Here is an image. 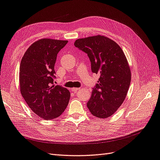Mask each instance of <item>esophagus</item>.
<instances>
[{
	"label": "esophagus",
	"mask_w": 160,
	"mask_h": 160,
	"mask_svg": "<svg viewBox=\"0 0 160 160\" xmlns=\"http://www.w3.org/2000/svg\"><path fill=\"white\" fill-rule=\"evenodd\" d=\"M80 89H81L80 88H72V91H79Z\"/></svg>",
	"instance_id": "esophagus-1"
}]
</instances>
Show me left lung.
<instances>
[{
  "label": "left lung",
  "mask_w": 160,
  "mask_h": 160,
  "mask_svg": "<svg viewBox=\"0 0 160 160\" xmlns=\"http://www.w3.org/2000/svg\"><path fill=\"white\" fill-rule=\"evenodd\" d=\"M74 45L88 54L92 72L100 75L87 106L95 117L108 118L123 103L129 88L126 57L117 43L104 36L79 38Z\"/></svg>",
  "instance_id": "obj_1"
}]
</instances>
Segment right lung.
Instances as JSON below:
<instances>
[{"label": "right lung", "instance_id": "add662e5", "mask_svg": "<svg viewBox=\"0 0 160 160\" xmlns=\"http://www.w3.org/2000/svg\"><path fill=\"white\" fill-rule=\"evenodd\" d=\"M67 42L50 38L38 40L27 50L21 62V95L33 112L46 120L60 116L70 99L69 90L54 85L57 56Z\"/></svg>", "mask_w": 160, "mask_h": 160}]
</instances>
